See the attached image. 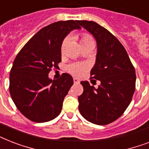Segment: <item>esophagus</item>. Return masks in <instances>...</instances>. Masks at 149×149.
<instances>
[{"label": "esophagus", "mask_w": 149, "mask_h": 149, "mask_svg": "<svg viewBox=\"0 0 149 149\" xmlns=\"http://www.w3.org/2000/svg\"><path fill=\"white\" fill-rule=\"evenodd\" d=\"M73 82H74L75 84H79V79H77V78H76V77H74V78H73Z\"/></svg>", "instance_id": "1"}]
</instances>
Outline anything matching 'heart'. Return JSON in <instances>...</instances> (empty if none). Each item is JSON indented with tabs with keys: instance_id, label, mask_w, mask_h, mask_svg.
I'll return each mask as SVG.
<instances>
[{
	"instance_id": "obj_1",
	"label": "heart",
	"mask_w": 149,
	"mask_h": 149,
	"mask_svg": "<svg viewBox=\"0 0 149 149\" xmlns=\"http://www.w3.org/2000/svg\"><path fill=\"white\" fill-rule=\"evenodd\" d=\"M69 37H66V38L63 40V43H62V46H61V49L62 50L64 49L66 43L68 42L69 41ZM80 42L82 43L88 42H93V38L91 36H89L87 34H83L81 36V39H80ZM68 70L70 71L72 74L75 75V76H78V77H80L82 75L84 74V72H86V70H88V65L86 64H84V63H73V64H71V65H69L68 67Z\"/></svg>"
}]
</instances>
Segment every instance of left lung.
<instances>
[{
  "mask_svg": "<svg viewBox=\"0 0 149 149\" xmlns=\"http://www.w3.org/2000/svg\"><path fill=\"white\" fill-rule=\"evenodd\" d=\"M95 38L96 63L91 71L92 79L100 80L96 89L81 81L84 92L79 96V111L90 122L105 125L120 118L132 101L136 75L129 56L115 36L97 23L77 21Z\"/></svg>",
  "mask_w": 149,
  "mask_h": 149,
  "instance_id": "left-lung-1",
  "label": "left lung"
}]
</instances>
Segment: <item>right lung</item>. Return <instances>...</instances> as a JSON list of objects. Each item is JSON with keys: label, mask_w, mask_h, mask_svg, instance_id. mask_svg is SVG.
<instances>
[{"label": "right lung", "mask_w": 149, "mask_h": 149, "mask_svg": "<svg viewBox=\"0 0 149 149\" xmlns=\"http://www.w3.org/2000/svg\"><path fill=\"white\" fill-rule=\"evenodd\" d=\"M80 29L73 20L50 24L38 31L16 56L10 70L9 91L17 108L29 120L47 122L60 113L73 79L68 73L52 79L49 73L61 62V46L65 36Z\"/></svg>", "instance_id": "obj_1"}]
</instances>
